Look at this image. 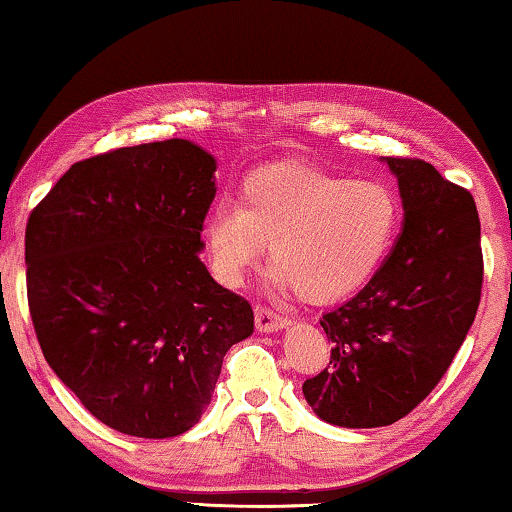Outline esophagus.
<instances>
[{"label": "esophagus", "mask_w": 512, "mask_h": 512, "mask_svg": "<svg viewBox=\"0 0 512 512\" xmlns=\"http://www.w3.org/2000/svg\"><path fill=\"white\" fill-rule=\"evenodd\" d=\"M255 326L264 333L280 331L282 326H287V317H282V315H278L276 310H271V308H266V305L257 303L255 305Z\"/></svg>", "instance_id": "esophagus-1"}]
</instances>
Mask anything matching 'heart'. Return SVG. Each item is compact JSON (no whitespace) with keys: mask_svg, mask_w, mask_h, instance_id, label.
I'll use <instances>...</instances> for the list:
<instances>
[{"mask_svg":"<svg viewBox=\"0 0 512 512\" xmlns=\"http://www.w3.org/2000/svg\"><path fill=\"white\" fill-rule=\"evenodd\" d=\"M398 223L400 202L386 183L280 163L250 172L239 204H213L204 241L227 285H239L271 241L273 285L294 287L308 303H335L375 276Z\"/></svg>","mask_w":512,"mask_h":512,"instance_id":"heart-1","label":"heart"}]
</instances>
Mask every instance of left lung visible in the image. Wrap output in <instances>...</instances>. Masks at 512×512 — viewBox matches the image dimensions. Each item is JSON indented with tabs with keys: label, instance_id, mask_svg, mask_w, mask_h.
<instances>
[{
	"label": "left lung",
	"instance_id": "1",
	"mask_svg": "<svg viewBox=\"0 0 512 512\" xmlns=\"http://www.w3.org/2000/svg\"><path fill=\"white\" fill-rule=\"evenodd\" d=\"M404 223L352 301L319 319L331 361L303 381L312 411L340 427L400 421L434 391L476 319L483 250L476 202L421 158H386Z\"/></svg>",
	"mask_w": 512,
	"mask_h": 512
}]
</instances>
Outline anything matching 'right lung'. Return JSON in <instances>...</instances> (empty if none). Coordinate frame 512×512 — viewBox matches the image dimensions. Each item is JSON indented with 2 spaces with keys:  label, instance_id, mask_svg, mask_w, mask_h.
<instances>
[{
  "label": "right lung",
  "instance_id": "right-lung-1",
  "mask_svg": "<svg viewBox=\"0 0 512 512\" xmlns=\"http://www.w3.org/2000/svg\"><path fill=\"white\" fill-rule=\"evenodd\" d=\"M216 160L188 140L71 165L29 213L27 303L45 361L91 416L142 439L200 421L253 308L200 262Z\"/></svg>",
  "mask_w": 512,
  "mask_h": 512
}]
</instances>
